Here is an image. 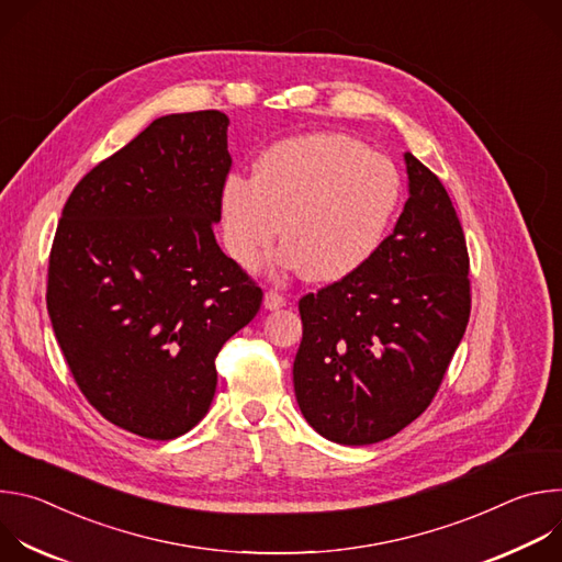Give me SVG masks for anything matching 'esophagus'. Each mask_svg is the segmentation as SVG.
Segmentation results:
<instances>
[{
	"instance_id": "34e87169",
	"label": "esophagus",
	"mask_w": 562,
	"mask_h": 562,
	"mask_svg": "<svg viewBox=\"0 0 562 562\" xmlns=\"http://www.w3.org/2000/svg\"><path fill=\"white\" fill-rule=\"evenodd\" d=\"M262 304H265L267 311H278V308H282V306L286 304V300H284V295H280V293H276V291H267Z\"/></svg>"
}]
</instances>
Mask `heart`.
<instances>
[{
    "label": "heart",
    "mask_w": 562,
    "mask_h": 562,
    "mask_svg": "<svg viewBox=\"0 0 562 562\" xmlns=\"http://www.w3.org/2000/svg\"><path fill=\"white\" fill-rule=\"evenodd\" d=\"M403 195L391 159L342 133H311L260 153L251 180L231 173L217 193L226 254L256 265L276 243L273 262L311 282H340L382 247Z\"/></svg>",
    "instance_id": "obj_1"
}]
</instances>
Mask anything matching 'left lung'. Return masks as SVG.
<instances>
[{"mask_svg":"<svg viewBox=\"0 0 562 562\" xmlns=\"http://www.w3.org/2000/svg\"><path fill=\"white\" fill-rule=\"evenodd\" d=\"M409 200L378 254L300 300L293 389L306 423L338 445H373L429 405L464 336V233L442 182L405 153Z\"/></svg>","mask_w":562,"mask_h":562,"instance_id":"obj_1","label":"left lung"}]
</instances>
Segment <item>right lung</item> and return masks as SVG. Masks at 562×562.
<instances>
[{
    "label": "right lung",
    "mask_w": 562,
    "mask_h": 562,
    "mask_svg": "<svg viewBox=\"0 0 562 562\" xmlns=\"http://www.w3.org/2000/svg\"><path fill=\"white\" fill-rule=\"evenodd\" d=\"M220 111L153 120L64 204L46 306L68 369L113 425L150 440L191 431L215 395V356L262 289L215 243L228 176Z\"/></svg>",
    "instance_id": "right-lung-1"
}]
</instances>
